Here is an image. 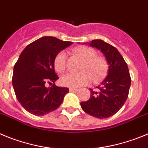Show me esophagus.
<instances>
[{
    "instance_id": "obj_1",
    "label": "esophagus",
    "mask_w": 148,
    "mask_h": 148,
    "mask_svg": "<svg viewBox=\"0 0 148 148\" xmlns=\"http://www.w3.org/2000/svg\"><path fill=\"white\" fill-rule=\"evenodd\" d=\"M69 90L71 91V92H77L78 89L75 88H69Z\"/></svg>"
}]
</instances>
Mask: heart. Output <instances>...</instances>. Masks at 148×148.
I'll return each instance as SVG.
<instances>
[{"instance_id": "heart-1", "label": "heart", "mask_w": 148, "mask_h": 148, "mask_svg": "<svg viewBox=\"0 0 148 148\" xmlns=\"http://www.w3.org/2000/svg\"><path fill=\"white\" fill-rule=\"evenodd\" d=\"M74 54L84 60L79 73H66L60 78L62 86L77 88L84 86L90 80L97 81L106 75L108 71V63L103 58L97 56V51L87 46H78L73 49ZM54 69L62 72L66 67V54L61 51L55 56L54 60Z\"/></svg>"}]
</instances>
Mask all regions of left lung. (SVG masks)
Instances as JSON below:
<instances>
[{
	"mask_svg": "<svg viewBox=\"0 0 148 148\" xmlns=\"http://www.w3.org/2000/svg\"><path fill=\"white\" fill-rule=\"evenodd\" d=\"M97 48L104 54L108 65V75L97 86V90L89 88L88 100L80 102L82 110L98 119L112 116L123 106L128 97L131 79L128 67L122 56L114 46L102 40L86 42Z\"/></svg>",
	"mask_w": 148,
	"mask_h": 148,
	"instance_id": "1",
	"label": "left lung"
}]
</instances>
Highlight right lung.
<instances>
[{"instance_id":"add662e5","label":"right lung","mask_w":148,"mask_h":148,"mask_svg":"<svg viewBox=\"0 0 148 148\" xmlns=\"http://www.w3.org/2000/svg\"><path fill=\"white\" fill-rule=\"evenodd\" d=\"M54 37H42L28 45L14 66L12 86L23 108L33 115L43 116L59 108L68 88L58 87L54 60L60 51L72 44ZM54 83L46 88L45 82Z\"/></svg>"}]
</instances>
